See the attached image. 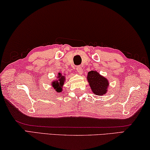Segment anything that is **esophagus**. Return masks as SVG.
I'll list each match as a JSON object with an SVG mask.
<instances>
[{"label": "esophagus", "mask_w": 150, "mask_h": 150, "mask_svg": "<svg viewBox=\"0 0 150 150\" xmlns=\"http://www.w3.org/2000/svg\"><path fill=\"white\" fill-rule=\"evenodd\" d=\"M76 69L78 74H82V67H81V66H77L76 67Z\"/></svg>", "instance_id": "obj_1"}]
</instances>
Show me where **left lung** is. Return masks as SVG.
I'll use <instances>...</instances> for the list:
<instances>
[{
	"label": "left lung",
	"mask_w": 150,
	"mask_h": 150,
	"mask_svg": "<svg viewBox=\"0 0 150 150\" xmlns=\"http://www.w3.org/2000/svg\"><path fill=\"white\" fill-rule=\"evenodd\" d=\"M87 79L93 94L104 95L106 93L109 83L106 78L100 75L96 71H90L88 74Z\"/></svg>",
	"instance_id": "1"
}]
</instances>
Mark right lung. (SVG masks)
<instances>
[{"instance_id":"obj_1","label":"right lung","mask_w":150,"mask_h":150,"mask_svg":"<svg viewBox=\"0 0 150 150\" xmlns=\"http://www.w3.org/2000/svg\"><path fill=\"white\" fill-rule=\"evenodd\" d=\"M58 79L56 81H54L52 82V86L56 90V91L57 92H61L62 91V87L64 85L65 81V78L64 76L62 75V74L59 73L58 76Z\"/></svg>"}]
</instances>
